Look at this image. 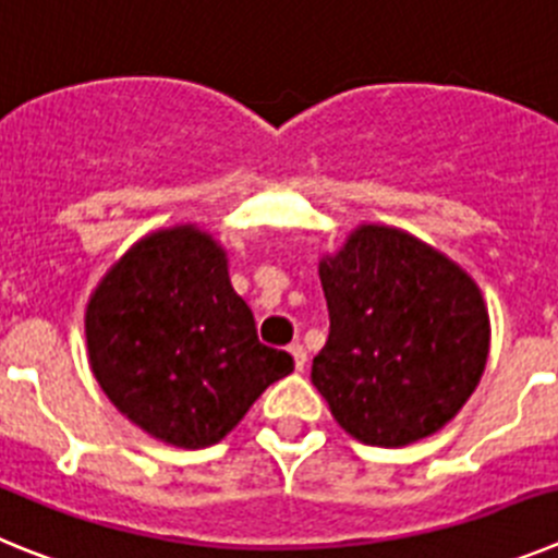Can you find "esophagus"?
I'll use <instances>...</instances> for the list:
<instances>
[{
  "instance_id": "1",
  "label": "esophagus",
  "mask_w": 558,
  "mask_h": 558,
  "mask_svg": "<svg viewBox=\"0 0 558 558\" xmlns=\"http://www.w3.org/2000/svg\"><path fill=\"white\" fill-rule=\"evenodd\" d=\"M288 352L293 354V363H295V372H304V363H307V352H304L302 343H290Z\"/></svg>"
}]
</instances>
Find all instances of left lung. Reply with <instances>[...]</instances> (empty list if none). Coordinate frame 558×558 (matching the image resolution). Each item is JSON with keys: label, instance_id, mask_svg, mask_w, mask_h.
<instances>
[{"label": "left lung", "instance_id": "1", "mask_svg": "<svg viewBox=\"0 0 558 558\" xmlns=\"http://www.w3.org/2000/svg\"><path fill=\"white\" fill-rule=\"evenodd\" d=\"M318 276L329 338L310 377L335 422L372 447L441 430L489 357V313L472 276L391 226L354 229Z\"/></svg>", "mask_w": 558, "mask_h": 558}]
</instances>
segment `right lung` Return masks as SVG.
<instances>
[{
  "mask_svg": "<svg viewBox=\"0 0 558 558\" xmlns=\"http://www.w3.org/2000/svg\"><path fill=\"white\" fill-rule=\"evenodd\" d=\"M88 363L113 408L167 445H218L256 397L293 372L256 338L229 259L198 226L147 234L86 307Z\"/></svg>",
  "mask_w": 558,
  "mask_h": 558,
  "instance_id": "add662e5",
  "label": "right lung"
}]
</instances>
